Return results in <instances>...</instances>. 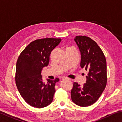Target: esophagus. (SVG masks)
Masks as SVG:
<instances>
[{
	"label": "esophagus",
	"instance_id": "1",
	"mask_svg": "<svg viewBox=\"0 0 122 122\" xmlns=\"http://www.w3.org/2000/svg\"><path fill=\"white\" fill-rule=\"evenodd\" d=\"M62 80H70L71 79H70L69 78H68V77H64L62 78Z\"/></svg>",
	"mask_w": 122,
	"mask_h": 122
}]
</instances>
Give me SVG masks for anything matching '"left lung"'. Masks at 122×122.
I'll list each match as a JSON object with an SVG mask.
<instances>
[{
    "label": "left lung",
    "instance_id": "8db88e82",
    "mask_svg": "<svg viewBox=\"0 0 122 122\" xmlns=\"http://www.w3.org/2000/svg\"><path fill=\"white\" fill-rule=\"evenodd\" d=\"M74 41L81 53L80 66L88 73L83 86L74 83L71 91V100L78 106L87 107L96 102L106 88V60L100 47L92 39L78 36Z\"/></svg>",
    "mask_w": 122,
    "mask_h": 122
}]
</instances>
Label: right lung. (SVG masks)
Returning <instances> with one entry per match:
<instances>
[{
	"label": "right lung",
	"instance_id": "right-lung-1",
	"mask_svg": "<svg viewBox=\"0 0 122 122\" xmlns=\"http://www.w3.org/2000/svg\"><path fill=\"white\" fill-rule=\"evenodd\" d=\"M61 39H38L30 43L18 57L15 82L21 96L30 106L42 108L52 102L55 86L59 78L42 81L41 71L49 64V55Z\"/></svg>",
	"mask_w": 122,
	"mask_h": 122
}]
</instances>
